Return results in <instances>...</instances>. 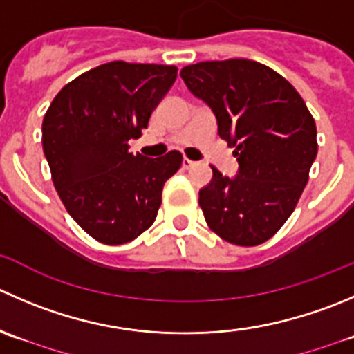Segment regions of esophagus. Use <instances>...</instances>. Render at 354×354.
I'll return each mask as SVG.
<instances>
[{"mask_svg":"<svg viewBox=\"0 0 354 354\" xmlns=\"http://www.w3.org/2000/svg\"><path fill=\"white\" fill-rule=\"evenodd\" d=\"M194 166H195L194 160H190V159H183V169H190V167H194Z\"/></svg>","mask_w":354,"mask_h":354,"instance_id":"obj_1","label":"esophagus"}]
</instances>
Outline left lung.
I'll list each match as a JSON object with an SVG mask.
<instances>
[{"mask_svg": "<svg viewBox=\"0 0 354 354\" xmlns=\"http://www.w3.org/2000/svg\"><path fill=\"white\" fill-rule=\"evenodd\" d=\"M180 75L214 112L218 135L239 160L235 178L211 166V183L198 192L205 223L226 242L259 245L282 228L306 187L318 152L313 115L296 88L259 62H198Z\"/></svg>", "mask_w": 354, "mask_h": 354, "instance_id": "left-lung-1", "label": "left lung"}]
</instances>
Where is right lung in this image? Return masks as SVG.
Here are the masks:
<instances>
[{
	"mask_svg": "<svg viewBox=\"0 0 354 354\" xmlns=\"http://www.w3.org/2000/svg\"><path fill=\"white\" fill-rule=\"evenodd\" d=\"M174 65H98L65 84L43 119L51 180L75 223L107 245L131 242L156 221L164 183L183 162L129 152L176 81Z\"/></svg>",
	"mask_w": 354,
	"mask_h": 354,
	"instance_id": "add662e5",
	"label": "right lung"
}]
</instances>
